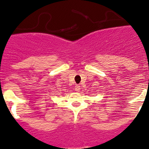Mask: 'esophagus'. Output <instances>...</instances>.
Returning <instances> with one entry per match:
<instances>
[{
  "mask_svg": "<svg viewBox=\"0 0 149 149\" xmlns=\"http://www.w3.org/2000/svg\"><path fill=\"white\" fill-rule=\"evenodd\" d=\"M80 90H81V86H80L79 85H76V86H75V91L77 92H79Z\"/></svg>",
  "mask_w": 149,
  "mask_h": 149,
  "instance_id": "1",
  "label": "esophagus"
}]
</instances>
